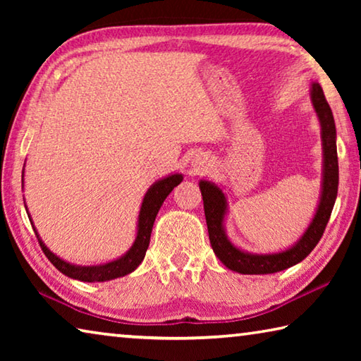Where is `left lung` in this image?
Wrapping results in <instances>:
<instances>
[{
	"label": "left lung",
	"mask_w": 361,
	"mask_h": 361,
	"mask_svg": "<svg viewBox=\"0 0 361 361\" xmlns=\"http://www.w3.org/2000/svg\"><path fill=\"white\" fill-rule=\"evenodd\" d=\"M317 116L322 126V142H323V189L319 209H317L312 223L305 231V234L299 239L295 247L282 253L274 255H252L240 252L228 240L224 234L223 219L226 213V199L221 189L212 185L209 181H200L199 188L204 199V210L207 228H209L210 243L215 255L231 271L240 274H274L283 269L301 262L315 248L322 239L323 232L331 216L333 207L338 195L339 185V166H338V151H336V126L334 118L325 99V94L320 84H312L310 92Z\"/></svg>",
	"instance_id": "obj_1"
}]
</instances>
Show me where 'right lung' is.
I'll return each mask as SVG.
<instances>
[{
    "mask_svg": "<svg viewBox=\"0 0 361 361\" xmlns=\"http://www.w3.org/2000/svg\"><path fill=\"white\" fill-rule=\"evenodd\" d=\"M181 181H183V176L175 173V175L167 176V178L154 183V185L148 189V192L145 194L142 209H140L137 239L133 242V245L129 252H127L124 256H121L119 259L106 262V264H100V266L81 267V266L70 264V262L60 259L59 256H56L52 252H49V248L42 243L38 232H36V229L33 228L36 237H38L39 247L47 256V259L51 261L60 272L71 279L81 280V282H106V280L127 276V274L135 271V269L140 266V262L143 261L146 250H148V245H149L152 224H154L157 212L161 209V205L164 204V200H166L167 195L172 192V189L176 185H180Z\"/></svg>",
    "mask_w": 361,
    "mask_h": 361,
    "instance_id": "obj_1",
    "label": "right lung"
}]
</instances>
